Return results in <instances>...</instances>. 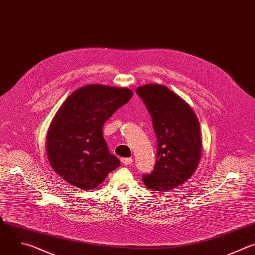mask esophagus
I'll return each instance as SVG.
<instances>
[{"mask_svg": "<svg viewBox=\"0 0 255 255\" xmlns=\"http://www.w3.org/2000/svg\"><path fill=\"white\" fill-rule=\"evenodd\" d=\"M122 164L126 165V166H128V165H131L132 163V159L131 158H122Z\"/></svg>", "mask_w": 255, "mask_h": 255, "instance_id": "obj_1", "label": "esophagus"}]
</instances>
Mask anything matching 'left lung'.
I'll use <instances>...</instances> for the list:
<instances>
[{
  "label": "left lung",
  "mask_w": 255,
  "mask_h": 255,
  "mask_svg": "<svg viewBox=\"0 0 255 255\" xmlns=\"http://www.w3.org/2000/svg\"><path fill=\"white\" fill-rule=\"evenodd\" d=\"M136 93L151 117L158 140L154 171L143 174L142 181L151 191L166 192L185 183L198 167L200 124L186 101L164 85L145 84Z\"/></svg>",
  "instance_id": "obj_1"
}]
</instances>
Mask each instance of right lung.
Returning <instances> with one entry per match:
<instances>
[{
  "instance_id": "right-lung-1",
  "label": "right lung",
  "mask_w": 255,
  "mask_h": 255,
  "mask_svg": "<svg viewBox=\"0 0 255 255\" xmlns=\"http://www.w3.org/2000/svg\"><path fill=\"white\" fill-rule=\"evenodd\" d=\"M132 94L128 88L89 84L68 96L47 132V157L55 173L72 186L92 190L120 167L103 127Z\"/></svg>"
}]
</instances>
